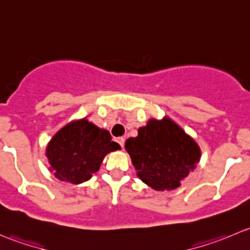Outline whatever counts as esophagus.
<instances>
[{"label":"esophagus","instance_id":"esophagus-1","mask_svg":"<svg viewBox=\"0 0 250 250\" xmlns=\"http://www.w3.org/2000/svg\"><path fill=\"white\" fill-rule=\"evenodd\" d=\"M116 141H117V143L118 144H120V145H121V147H122L123 148V146H125V138H123V137H120V138H117V139H116Z\"/></svg>","mask_w":250,"mask_h":250}]
</instances>
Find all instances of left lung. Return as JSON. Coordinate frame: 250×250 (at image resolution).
Listing matches in <instances>:
<instances>
[{"label":"left lung","instance_id":"obj_1","mask_svg":"<svg viewBox=\"0 0 250 250\" xmlns=\"http://www.w3.org/2000/svg\"><path fill=\"white\" fill-rule=\"evenodd\" d=\"M137 175L156 191L174 190L200 162L201 148L170 118H151L125 141Z\"/></svg>","mask_w":250,"mask_h":250}]
</instances>
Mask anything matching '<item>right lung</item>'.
<instances>
[{
	"label": "right lung",
	"mask_w": 250,
	"mask_h": 250,
	"mask_svg": "<svg viewBox=\"0 0 250 250\" xmlns=\"http://www.w3.org/2000/svg\"><path fill=\"white\" fill-rule=\"evenodd\" d=\"M121 146L111 140L106 129H100L85 118L62 127L48 143L46 156L55 178L81 184L98 172L105 156Z\"/></svg>",
	"instance_id": "right-lung-1"
}]
</instances>
